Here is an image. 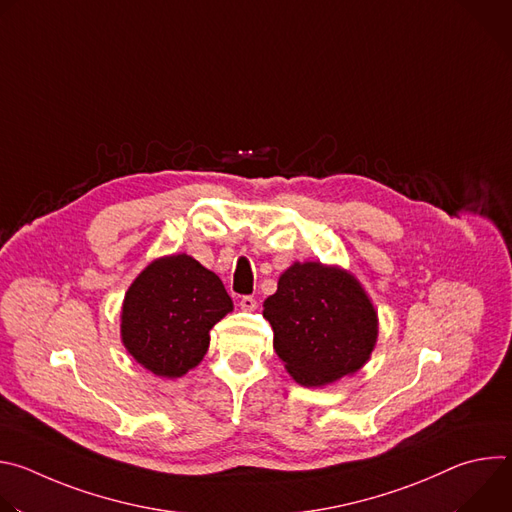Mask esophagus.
Returning a JSON list of instances; mask_svg holds the SVG:
<instances>
[{
    "mask_svg": "<svg viewBox=\"0 0 512 512\" xmlns=\"http://www.w3.org/2000/svg\"><path fill=\"white\" fill-rule=\"evenodd\" d=\"M241 310H245V312H255L257 310V300L253 298V296H245V298H241Z\"/></svg>",
    "mask_w": 512,
    "mask_h": 512,
    "instance_id": "esophagus-1",
    "label": "esophagus"
}]
</instances>
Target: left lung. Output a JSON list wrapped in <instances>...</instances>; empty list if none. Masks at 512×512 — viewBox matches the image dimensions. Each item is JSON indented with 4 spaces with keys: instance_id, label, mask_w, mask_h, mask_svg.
<instances>
[{
    "instance_id": "1",
    "label": "left lung",
    "mask_w": 512,
    "mask_h": 512,
    "mask_svg": "<svg viewBox=\"0 0 512 512\" xmlns=\"http://www.w3.org/2000/svg\"><path fill=\"white\" fill-rule=\"evenodd\" d=\"M273 348L302 387H326L369 362L379 316L362 283L340 265L291 263L263 302Z\"/></svg>"
}]
</instances>
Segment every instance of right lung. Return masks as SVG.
I'll return each instance as SVG.
<instances>
[{
  "label": "right lung",
  "mask_w": 512,
  "mask_h": 512,
  "mask_svg": "<svg viewBox=\"0 0 512 512\" xmlns=\"http://www.w3.org/2000/svg\"><path fill=\"white\" fill-rule=\"evenodd\" d=\"M233 312V300L214 271L186 253L154 259L129 285L121 306L125 350L162 379L198 367L210 328Z\"/></svg>",
  "instance_id": "right-lung-1"
}]
</instances>
